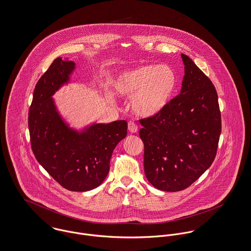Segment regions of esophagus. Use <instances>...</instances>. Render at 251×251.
Masks as SVG:
<instances>
[{
  "instance_id": "34e87169",
  "label": "esophagus",
  "mask_w": 251,
  "mask_h": 251,
  "mask_svg": "<svg viewBox=\"0 0 251 251\" xmlns=\"http://www.w3.org/2000/svg\"><path fill=\"white\" fill-rule=\"evenodd\" d=\"M128 130H129V132L132 133V134L137 132V125L135 124L134 121H130V122L128 123Z\"/></svg>"
}]
</instances>
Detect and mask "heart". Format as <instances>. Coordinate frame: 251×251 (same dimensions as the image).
I'll return each instance as SVG.
<instances>
[{"instance_id": "heart-1", "label": "heart", "mask_w": 251, "mask_h": 251, "mask_svg": "<svg viewBox=\"0 0 251 251\" xmlns=\"http://www.w3.org/2000/svg\"><path fill=\"white\" fill-rule=\"evenodd\" d=\"M176 75L168 65H141L116 75L113 88L117 96L131 97L135 115L152 117L169 104L176 87Z\"/></svg>"}]
</instances>
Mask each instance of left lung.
<instances>
[{"label": "left lung", "mask_w": 251, "mask_h": 251, "mask_svg": "<svg viewBox=\"0 0 251 251\" xmlns=\"http://www.w3.org/2000/svg\"><path fill=\"white\" fill-rule=\"evenodd\" d=\"M181 90L156 116L140 119L144 172L156 189L189 187L212 164L222 131L218 95L189 56L181 54Z\"/></svg>", "instance_id": "8db88e82"}]
</instances>
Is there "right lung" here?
<instances>
[{"instance_id":"add662e5","label":"right lung","mask_w":251,"mask_h":251,"mask_svg":"<svg viewBox=\"0 0 251 251\" xmlns=\"http://www.w3.org/2000/svg\"><path fill=\"white\" fill-rule=\"evenodd\" d=\"M75 70L74 61L58 57L39 79L28 113L33 154L43 168L64 188L90 191L110 170L114 149L127 135V122L92 123L76 130L61 116L52 96Z\"/></svg>"}]
</instances>
